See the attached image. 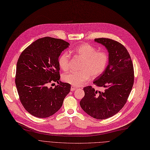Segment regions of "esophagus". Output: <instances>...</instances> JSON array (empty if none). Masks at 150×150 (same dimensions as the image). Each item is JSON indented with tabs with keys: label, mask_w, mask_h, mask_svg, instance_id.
<instances>
[{
	"label": "esophagus",
	"mask_w": 150,
	"mask_h": 150,
	"mask_svg": "<svg viewBox=\"0 0 150 150\" xmlns=\"http://www.w3.org/2000/svg\"><path fill=\"white\" fill-rule=\"evenodd\" d=\"M77 89V87H76V86H71V91H75L76 89Z\"/></svg>",
	"instance_id": "1"
}]
</instances>
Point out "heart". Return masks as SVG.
Instances as JSON below:
<instances>
[{
  "instance_id": "1",
  "label": "heart",
  "mask_w": 150,
  "mask_h": 150,
  "mask_svg": "<svg viewBox=\"0 0 150 150\" xmlns=\"http://www.w3.org/2000/svg\"><path fill=\"white\" fill-rule=\"evenodd\" d=\"M70 52L83 59L80 72L71 71L64 74L62 79L66 83L74 86H79L92 78L100 76L105 72L109 62L108 54L105 51H97L94 46L89 44H81L77 45ZM58 64L63 71H67L70 65V57L67 52L61 54Z\"/></svg>"
}]
</instances>
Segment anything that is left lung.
Segmentation results:
<instances>
[{"mask_svg":"<svg viewBox=\"0 0 150 150\" xmlns=\"http://www.w3.org/2000/svg\"><path fill=\"white\" fill-rule=\"evenodd\" d=\"M94 41L104 45L109 53L105 72L93 82L105 90L100 92L91 86L85 87L80 105L91 117L105 120L117 114L127 100L134 83L133 65L128 51L121 43L105 38Z\"/></svg>","mask_w":150,"mask_h":150,"instance_id":"1","label":"left lung"}]
</instances>
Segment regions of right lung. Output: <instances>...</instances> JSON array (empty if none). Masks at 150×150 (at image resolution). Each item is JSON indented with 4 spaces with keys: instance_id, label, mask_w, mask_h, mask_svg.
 <instances>
[{
    "instance_id": "obj_1",
    "label": "right lung",
    "mask_w": 150,
    "mask_h": 150,
    "mask_svg": "<svg viewBox=\"0 0 150 150\" xmlns=\"http://www.w3.org/2000/svg\"><path fill=\"white\" fill-rule=\"evenodd\" d=\"M68 42L51 37L40 38L23 52L16 67V85L24 108L37 118H47L62 106L71 85L62 82L59 56L68 47ZM57 82L54 88L48 83Z\"/></svg>"
}]
</instances>
